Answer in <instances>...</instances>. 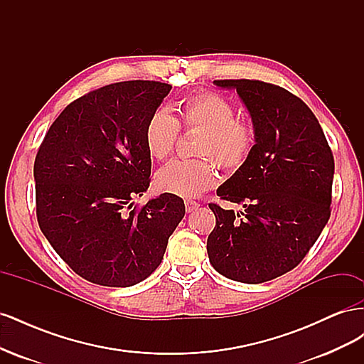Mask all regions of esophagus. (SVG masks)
<instances>
[{"mask_svg": "<svg viewBox=\"0 0 364 364\" xmlns=\"http://www.w3.org/2000/svg\"><path fill=\"white\" fill-rule=\"evenodd\" d=\"M199 206H200V203H197L194 200H185L186 213H193V211H196V209H199Z\"/></svg>", "mask_w": 364, "mask_h": 364, "instance_id": "1", "label": "esophagus"}]
</instances>
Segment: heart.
Returning <instances> with one entry per match:
<instances>
[{
	"label": "heart",
	"mask_w": 364,
	"mask_h": 364,
	"mask_svg": "<svg viewBox=\"0 0 364 364\" xmlns=\"http://www.w3.org/2000/svg\"><path fill=\"white\" fill-rule=\"evenodd\" d=\"M178 112L179 121L167 109L150 115L144 129L147 153L158 161L170 156L181 123L186 130H202L194 151L203 156L174 159L162 167L156 174L161 191L182 197L199 196L217 182L213 159L228 171H237L249 161L257 142L255 129L237 118V109L226 97L209 91L194 94L179 103Z\"/></svg>",
	"instance_id": "1"
}]
</instances>
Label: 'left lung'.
I'll list each match as a JSON object with an SVG mask.
<instances>
[{
    "mask_svg": "<svg viewBox=\"0 0 364 364\" xmlns=\"http://www.w3.org/2000/svg\"><path fill=\"white\" fill-rule=\"evenodd\" d=\"M214 83L237 90L257 142L249 161L217 190L245 211L209 203L215 226L208 257L223 277L261 284L294 269L328 223L333 151L311 109L284 87L247 79Z\"/></svg>",
    "mask_w": 364,
    "mask_h": 364,
    "instance_id": "obj_1",
    "label": "left lung"
}]
</instances>
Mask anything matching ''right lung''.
I'll list each match as a JSON object with an SVG mask.
<instances>
[{"mask_svg":"<svg viewBox=\"0 0 364 364\" xmlns=\"http://www.w3.org/2000/svg\"><path fill=\"white\" fill-rule=\"evenodd\" d=\"M171 85H106L63 109L35 159L42 234L68 266L92 284L130 287L161 264L185 215L181 197L164 193L142 208L150 185L144 129Z\"/></svg>","mask_w":364,"mask_h":364,"instance_id":"1","label":"right lung"}]
</instances>
